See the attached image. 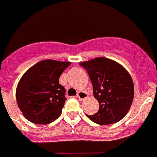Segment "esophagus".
Segmentation results:
<instances>
[{
    "label": "esophagus",
    "mask_w": 157,
    "mask_h": 157,
    "mask_svg": "<svg viewBox=\"0 0 157 157\" xmlns=\"http://www.w3.org/2000/svg\"><path fill=\"white\" fill-rule=\"evenodd\" d=\"M87 97H88V94L86 92H84V91H80V92H78V94L77 95L78 99L79 100V101L85 100Z\"/></svg>",
    "instance_id": "esophagus-1"
}]
</instances>
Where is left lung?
Wrapping results in <instances>:
<instances>
[{"label":"left lung","mask_w":157,"mask_h":157,"mask_svg":"<svg viewBox=\"0 0 157 157\" xmlns=\"http://www.w3.org/2000/svg\"><path fill=\"white\" fill-rule=\"evenodd\" d=\"M88 72L94 96L99 102V110L88 116L93 122L108 125L120 121L127 115L134 98L131 76L120 63L98 57L79 63Z\"/></svg>","instance_id":"1"}]
</instances>
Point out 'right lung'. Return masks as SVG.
<instances>
[{
	"label": "right lung",
	"instance_id": "obj_1",
	"mask_svg": "<svg viewBox=\"0 0 157 157\" xmlns=\"http://www.w3.org/2000/svg\"><path fill=\"white\" fill-rule=\"evenodd\" d=\"M70 62L45 59L25 72L16 88L18 107L24 117L36 124H48L59 117L64 105L66 90L59 76Z\"/></svg>",
	"mask_w": 157,
	"mask_h": 157
}]
</instances>
